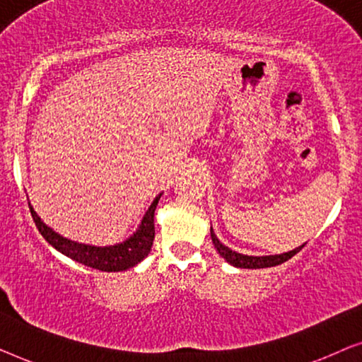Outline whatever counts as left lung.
Instances as JSON below:
<instances>
[{
    "instance_id": "left-lung-1",
    "label": "left lung",
    "mask_w": 362,
    "mask_h": 362,
    "mask_svg": "<svg viewBox=\"0 0 362 362\" xmlns=\"http://www.w3.org/2000/svg\"><path fill=\"white\" fill-rule=\"evenodd\" d=\"M211 237H212V244L217 250H219L221 257H224V259L229 262L230 265L234 267H240V269H267V267H275V265H280L286 262L288 259H291L295 254H298V252L303 249L305 245L298 247V249L295 250H290L286 252V254H281V255H267V257H252V255H242V254H237V252L230 250L229 247H226L222 242L217 239L214 230L211 229Z\"/></svg>"
}]
</instances>
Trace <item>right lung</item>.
Here are the masks:
<instances>
[{"label":"right lung","instance_id":"right-lung-1","mask_svg":"<svg viewBox=\"0 0 362 362\" xmlns=\"http://www.w3.org/2000/svg\"><path fill=\"white\" fill-rule=\"evenodd\" d=\"M158 201H160V196L153 201L150 209L146 211L145 217H143L140 229L130 239L123 242V244L110 247L83 245L69 239H64L62 235L56 234L51 227H47L39 219L33 207H29V209H31L33 221L36 224L37 230L41 232V235L54 249L62 252L64 255L71 257L72 260L78 262V264L92 267V269L102 272H120L132 269V267H135L138 262H141L150 254L153 240H155V209L158 206Z\"/></svg>","mask_w":362,"mask_h":362}]
</instances>
